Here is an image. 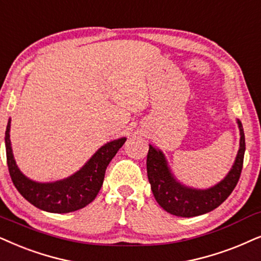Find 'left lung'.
<instances>
[{
    "instance_id": "left-lung-1",
    "label": "left lung",
    "mask_w": 261,
    "mask_h": 261,
    "mask_svg": "<svg viewBox=\"0 0 261 261\" xmlns=\"http://www.w3.org/2000/svg\"><path fill=\"white\" fill-rule=\"evenodd\" d=\"M240 129V148L235 163L224 180L207 189H195L182 185L174 177L163 152L150 145L147 153V176L154 199L161 207L178 217H195L217 208L231 194L242 171L246 143L242 123Z\"/></svg>"
}]
</instances>
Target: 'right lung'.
<instances>
[{
    "label": "right lung",
    "mask_w": 261,
    "mask_h": 261,
    "mask_svg": "<svg viewBox=\"0 0 261 261\" xmlns=\"http://www.w3.org/2000/svg\"><path fill=\"white\" fill-rule=\"evenodd\" d=\"M11 118L6 129V153L9 175L20 194L33 206L53 213H68L85 207L94 200L103 185L104 175L110 161L123 146L126 138L107 143L75 174L63 180L40 184L27 178L19 170L13 155L11 139Z\"/></svg>",
    "instance_id": "right-lung-1"
}]
</instances>
